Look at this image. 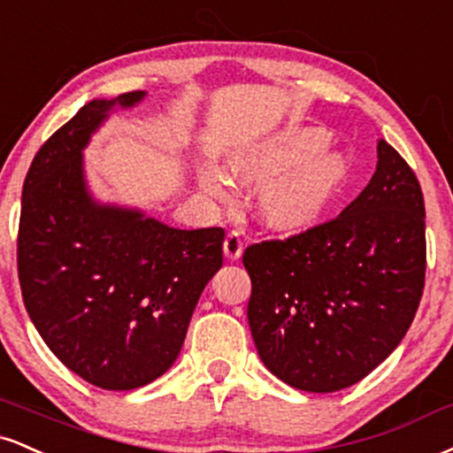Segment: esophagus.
Returning <instances> with one entry per match:
<instances>
[{
    "label": "esophagus",
    "mask_w": 453,
    "mask_h": 453,
    "mask_svg": "<svg viewBox=\"0 0 453 453\" xmlns=\"http://www.w3.org/2000/svg\"><path fill=\"white\" fill-rule=\"evenodd\" d=\"M242 250H244V241L241 238V234H238V232L227 234L226 242H223V253H226V257L232 259V261L241 259Z\"/></svg>",
    "instance_id": "1"
}]
</instances>
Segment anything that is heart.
Returning a JSON list of instances; mask_svg holds the SVG:
<instances>
[{
    "mask_svg": "<svg viewBox=\"0 0 453 453\" xmlns=\"http://www.w3.org/2000/svg\"><path fill=\"white\" fill-rule=\"evenodd\" d=\"M331 134L319 127H296L272 134L234 157L236 181H264L259 211L272 227L306 230L340 198L350 165L329 150ZM200 188L217 203H232V181L217 166L198 171Z\"/></svg>",
    "mask_w": 453,
    "mask_h": 453,
    "instance_id": "1",
    "label": "heart"
}]
</instances>
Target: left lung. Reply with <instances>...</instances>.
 Instances as JSON below:
<instances>
[{"label":"left lung","mask_w":453,"mask_h":453,"mask_svg":"<svg viewBox=\"0 0 453 453\" xmlns=\"http://www.w3.org/2000/svg\"><path fill=\"white\" fill-rule=\"evenodd\" d=\"M259 358L306 392L361 382L401 344L424 291L426 223L416 174L384 139L367 188L335 219L244 250Z\"/></svg>","instance_id":"left-lung-1"}]
</instances>
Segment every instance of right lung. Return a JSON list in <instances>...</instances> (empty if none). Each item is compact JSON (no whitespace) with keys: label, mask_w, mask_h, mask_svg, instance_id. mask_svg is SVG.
I'll use <instances>...</instances> for the list:
<instances>
[{"label":"right lung","mask_w":453,"mask_h":453,"mask_svg":"<svg viewBox=\"0 0 453 453\" xmlns=\"http://www.w3.org/2000/svg\"><path fill=\"white\" fill-rule=\"evenodd\" d=\"M143 99L134 90L86 103L35 154L20 203L27 312L54 357L103 390L141 388L168 372L223 265L221 227L177 230L90 194V137L113 109Z\"/></svg>","instance_id":"1"}]
</instances>
